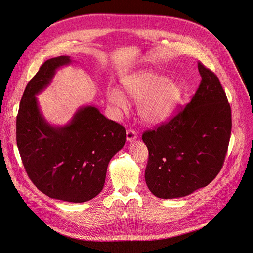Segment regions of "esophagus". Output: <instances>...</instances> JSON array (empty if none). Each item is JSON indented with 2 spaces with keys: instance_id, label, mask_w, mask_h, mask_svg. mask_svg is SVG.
Segmentation results:
<instances>
[{
  "instance_id": "esophagus-1",
  "label": "esophagus",
  "mask_w": 253,
  "mask_h": 253,
  "mask_svg": "<svg viewBox=\"0 0 253 253\" xmlns=\"http://www.w3.org/2000/svg\"><path fill=\"white\" fill-rule=\"evenodd\" d=\"M138 137L137 135V132L134 131V130H127L126 132V139L128 142H132L134 140H136Z\"/></svg>"
}]
</instances>
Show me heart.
<instances>
[{
  "instance_id": "1",
  "label": "heart",
  "mask_w": 253,
  "mask_h": 253,
  "mask_svg": "<svg viewBox=\"0 0 253 253\" xmlns=\"http://www.w3.org/2000/svg\"><path fill=\"white\" fill-rule=\"evenodd\" d=\"M125 94L138 102V113L142 120L150 125H158L167 121L180 102L182 90L180 85L155 73H140L122 82ZM108 102L124 109L127 101L121 91L108 88Z\"/></svg>"
}]
</instances>
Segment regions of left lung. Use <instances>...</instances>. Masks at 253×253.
Returning a JSON list of instances; mask_svg holds the SVG:
<instances>
[{"label":"left lung","instance_id":"left-lung-1","mask_svg":"<svg viewBox=\"0 0 253 253\" xmlns=\"http://www.w3.org/2000/svg\"><path fill=\"white\" fill-rule=\"evenodd\" d=\"M202 78L191 101L169 122L146 131L145 179L162 199L184 197L207 186L220 172L230 143L232 111L218 77L201 62Z\"/></svg>","mask_w":253,"mask_h":253}]
</instances>
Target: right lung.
<instances>
[{"instance_id": "1", "label": "right lung", "mask_w": 253, "mask_h": 253, "mask_svg": "<svg viewBox=\"0 0 253 253\" xmlns=\"http://www.w3.org/2000/svg\"><path fill=\"white\" fill-rule=\"evenodd\" d=\"M71 62L69 56L49 59L28 82L16 116V144L28 177L42 193L82 203L102 190L108 163L125 145L126 131L92 105L80 107L64 126L46 121L35 95Z\"/></svg>"}]
</instances>
